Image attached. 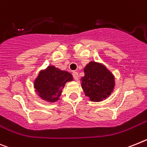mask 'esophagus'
I'll use <instances>...</instances> for the list:
<instances>
[{"label":"esophagus","mask_w":147,"mask_h":147,"mask_svg":"<svg viewBox=\"0 0 147 147\" xmlns=\"http://www.w3.org/2000/svg\"><path fill=\"white\" fill-rule=\"evenodd\" d=\"M72 75H73V78H74V79H75V81H78L79 76H78V72H74L73 73H72Z\"/></svg>","instance_id":"esophagus-1"}]
</instances>
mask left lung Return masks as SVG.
<instances>
[{"instance_id":"8db88e82","label":"left lung","mask_w":147,"mask_h":147,"mask_svg":"<svg viewBox=\"0 0 147 147\" xmlns=\"http://www.w3.org/2000/svg\"><path fill=\"white\" fill-rule=\"evenodd\" d=\"M81 87L91 101H102L111 95L115 88V77L104 65L90 61L84 67Z\"/></svg>"}]
</instances>
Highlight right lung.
<instances>
[{
	"mask_svg": "<svg viewBox=\"0 0 147 147\" xmlns=\"http://www.w3.org/2000/svg\"><path fill=\"white\" fill-rule=\"evenodd\" d=\"M72 81V74L55 66H49L39 72L34 81V88L42 100L54 103L59 100L66 83Z\"/></svg>",
	"mask_w": 147,
	"mask_h": 147,
	"instance_id": "add662e5",
	"label": "right lung"
}]
</instances>
